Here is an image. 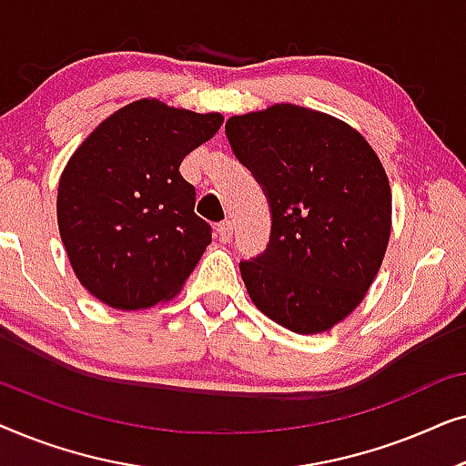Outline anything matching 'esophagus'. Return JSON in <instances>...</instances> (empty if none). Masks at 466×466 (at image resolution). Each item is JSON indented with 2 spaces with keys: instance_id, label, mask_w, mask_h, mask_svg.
Instances as JSON below:
<instances>
[{
  "instance_id": "obj_1",
  "label": "esophagus",
  "mask_w": 466,
  "mask_h": 466,
  "mask_svg": "<svg viewBox=\"0 0 466 466\" xmlns=\"http://www.w3.org/2000/svg\"><path fill=\"white\" fill-rule=\"evenodd\" d=\"M216 231H218V238H220V241H231V238H233V222L231 220H225V222H220L218 227H216Z\"/></svg>"
}]
</instances>
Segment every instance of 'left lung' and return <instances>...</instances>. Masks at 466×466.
<instances>
[{"mask_svg": "<svg viewBox=\"0 0 466 466\" xmlns=\"http://www.w3.org/2000/svg\"><path fill=\"white\" fill-rule=\"evenodd\" d=\"M225 131L271 209L267 250L239 263L248 295L292 333L333 329L365 299L390 238L378 155L343 120L292 104L231 116Z\"/></svg>", "mask_w": 466, "mask_h": 466, "instance_id": "obj_1", "label": "left lung"}]
</instances>
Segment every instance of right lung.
<instances>
[{"instance_id":"right-lung-1","label":"right lung","mask_w":466,"mask_h":466,"mask_svg":"<svg viewBox=\"0 0 466 466\" xmlns=\"http://www.w3.org/2000/svg\"><path fill=\"white\" fill-rule=\"evenodd\" d=\"M222 114L139 99L78 146L56 193L61 241L80 284L116 309L169 301L212 241L180 163L214 137Z\"/></svg>"}]
</instances>
